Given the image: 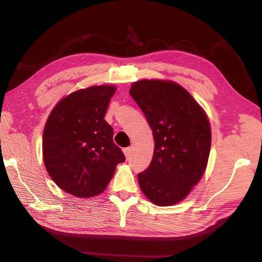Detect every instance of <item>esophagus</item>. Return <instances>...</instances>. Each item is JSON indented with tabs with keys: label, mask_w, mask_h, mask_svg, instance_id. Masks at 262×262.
I'll list each match as a JSON object with an SVG mask.
<instances>
[{
	"label": "esophagus",
	"mask_w": 262,
	"mask_h": 262,
	"mask_svg": "<svg viewBox=\"0 0 262 262\" xmlns=\"http://www.w3.org/2000/svg\"><path fill=\"white\" fill-rule=\"evenodd\" d=\"M123 153H124V156H125L126 160H129L130 156H131V148L130 147L123 148Z\"/></svg>",
	"instance_id": "1"
}]
</instances>
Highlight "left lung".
Segmentation results:
<instances>
[{"label": "left lung", "instance_id": "1", "mask_svg": "<svg viewBox=\"0 0 262 262\" xmlns=\"http://www.w3.org/2000/svg\"><path fill=\"white\" fill-rule=\"evenodd\" d=\"M130 95L145 115L155 142L149 166L138 173L140 188L157 205L178 203L207 167L208 117L191 95L173 82L142 80L133 83Z\"/></svg>", "mask_w": 262, "mask_h": 262}]
</instances>
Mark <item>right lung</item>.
<instances>
[{
    "mask_svg": "<svg viewBox=\"0 0 262 262\" xmlns=\"http://www.w3.org/2000/svg\"><path fill=\"white\" fill-rule=\"evenodd\" d=\"M115 86H92L70 94L53 108L42 137L43 162L51 179L80 198L101 193L116 166L125 161L104 119Z\"/></svg>",
    "mask_w": 262,
    "mask_h": 262,
    "instance_id": "add662e5",
    "label": "right lung"
}]
</instances>
